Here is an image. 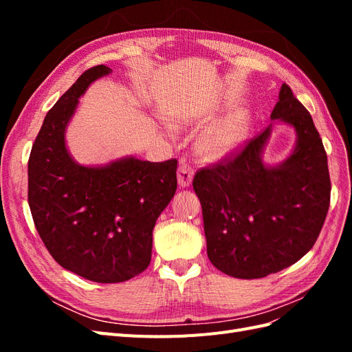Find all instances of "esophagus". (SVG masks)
I'll list each match as a JSON object with an SVG mask.
<instances>
[{
  "label": "esophagus",
  "instance_id": "1",
  "mask_svg": "<svg viewBox=\"0 0 352 352\" xmlns=\"http://www.w3.org/2000/svg\"><path fill=\"white\" fill-rule=\"evenodd\" d=\"M194 179V172L192 167H190L188 163L182 162L177 168V182L182 188H188L190 184H192Z\"/></svg>",
  "mask_w": 352,
  "mask_h": 352
}]
</instances>
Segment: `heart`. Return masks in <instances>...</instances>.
I'll return each instance as SVG.
<instances>
[{
    "label": "heart",
    "instance_id": "heart-1",
    "mask_svg": "<svg viewBox=\"0 0 352 352\" xmlns=\"http://www.w3.org/2000/svg\"><path fill=\"white\" fill-rule=\"evenodd\" d=\"M197 119L194 113L179 114L172 119L176 129H184ZM250 116L233 111L202 131L195 141V151L206 160H219L233 153L245 142L250 133Z\"/></svg>",
    "mask_w": 352,
    "mask_h": 352
}]
</instances>
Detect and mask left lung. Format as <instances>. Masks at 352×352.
<instances>
[{"label": "left lung", "instance_id": "obj_1", "mask_svg": "<svg viewBox=\"0 0 352 352\" xmlns=\"http://www.w3.org/2000/svg\"><path fill=\"white\" fill-rule=\"evenodd\" d=\"M295 131L291 154L278 164L263 160L272 126L228 163L194 177L204 219L207 255L238 279L278 273L313 248L330 201L327 155L310 113L286 83L270 116Z\"/></svg>", "mask_w": 352, "mask_h": 352}]
</instances>
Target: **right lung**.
<instances>
[{
  "instance_id": "obj_1",
  "label": "right lung",
  "mask_w": 352,
  "mask_h": 352,
  "mask_svg": "<svg viewBox=\"0 0 352 352\" xmlns=\"http://www.w3.org/2000/svg\"><path fill=\"white\" fill-rule=\"evenodd\" d=\"M113 70L80 74L44 119L32 146L29 207L47 250L61 267L98 283L129 280L151 261L153 229L177 188V160L122 157L83 166L69 153L66 131L89 85Z\"/></svg>"
}]
</instances>
